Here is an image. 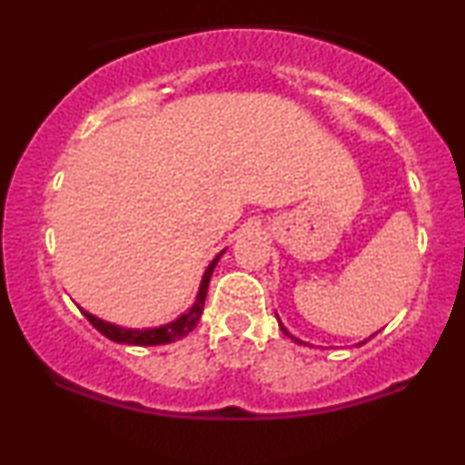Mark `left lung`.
I'll list each match as a JSON object with an SVG mask.
<instances>
[{
	"instance_id": "8db88e82",
	"label": "left lung",
	"mask_w": 465,
	"mask_h": 465,
	"mask_svg": "<svg viewBox=\"0 0 465 465\" xmlns=\"http://www.w3.org/2000/svg\"><path fill=\"white\" fill-rule=\"evenodd\" d=\"M275 315H277V313H275ZM277 320H279V315H277ZM279 328H282V330H283V334H285V336H290V339H292V341H294V342H298V345H307V342H302L301 339H296V336H292V334L288 332V330H285V326H283V323H282V322H279ZM374 334H377V332H374ZM374 334H372V336H374ZM372 336H368V339H366V341H371V339H372ZM366 341H361V342H358V345H364V342H366Z\"/></svg>"
}]
</instances>
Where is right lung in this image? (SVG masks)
I'll return each instance as SVG.
<instances>
[{
    "label": "right lung",
    "mask_w": 465,
    "mask_h": 465,
    "mask_svg": "<svg viewBox=\"0 0 465 465\" xmlns=\"http://www.w3.org/2000/svg\"><path fill=\"white\" fill-rule=\"evenodd\" d=\"M222 253L224 252H220L218 256L212 260V264L207 266V271L203 272L199 294H196L193 307H190L186 313H182L177 320H173L171 323H164V326H158V328L137 330V328H120V326H116V323L104 322V320H99V317H94L93 313H88V311H84V309H80L82 315H84L101 334L107 336V339L114 342H123V345L148 347V345H167V342L180 341V339H183V336H188L190 332H193V330L196 328V323H199V320H201L203 307H205L209 279H212V272L215 269V264H218Z\"/></svg>",
    "instance_id": "add662e5"
}]
</instances>
